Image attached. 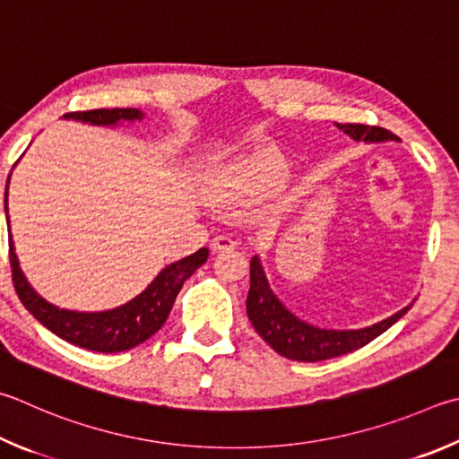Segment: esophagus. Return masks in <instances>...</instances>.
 Here are the masks:
<instances>
[{
    "label": "esophagus",
    "instance_id": "34e87169",
    "mask_svg": "<svg viewBox=\"0 0 459 459\" xmlns=\"http://www.w3.org/2000/svg\"><path fill=\"white\" fill-rule=\"evenodd\" d=\"M235 247H237L235 240H232L230 237H227V235H219V237H214V238H212V243H211L212 253L232 251V248H235Z\"/></svg>",
    "mask_w": 459,
    "mask_h": 459
}]
</instances>
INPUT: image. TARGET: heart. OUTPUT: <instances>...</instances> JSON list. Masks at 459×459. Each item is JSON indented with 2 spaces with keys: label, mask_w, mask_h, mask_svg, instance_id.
Instances as JSON below:
<instances>
[{
  "label": "heart",
  "mask_w": 459,
  "mask_h": 459,
  "mask_svg": "<svg viewBox=\"0 0 459 459\" xmlns=\"http://www.w3.org/2000/svg\"><path fill=\"white\" fill-rule=\"evenodd\" d=\"M287 166V158L279 150L261 148L216 166L206 177L204 186L216 201L263 196L285 178Z\"/></svg>",
  "instance_id": "b5f03b06"
}]
</instances>
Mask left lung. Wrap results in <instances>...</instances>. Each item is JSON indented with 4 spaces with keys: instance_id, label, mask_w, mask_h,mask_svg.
<instances>
[{
    "instance_id": "1",
    "label": "left lung",
    "mask_w": 459,
    "mask_h": 459,
    "mask_svg": "<svg viewBox=\"0 0 459 459\" xmlns=\"http://www.w3.org/2000/svg\"><path fill=\"white\" fill-rule=\"evenodd\" d=\"M335 126L357 143L377 144L389 143V140L399 143L395 134L379 126H365V124H335ZM411 305L413 303L387 316V319L371 325V327L347 331L315 327V325L299 319L279 301V297L273 293L269 281H266L261 258L256 255L251 258V289H248L247 297V315L258 335L287 359L315 363L351 353L355 349L368 345L375 337H379L381 333H385L391 325L397 323L411 309Z\"/></svg>"
}]
</instances>
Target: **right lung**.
Listing matches in <instances>:
<instances>
[{"instance_id": "1", "label": "right lung", "mask_w": 459, "mask_h": 459, "mask_svg": "<svg viewBox=\"0 0 459 459\" xmlns=\"http://www.w3.org/2000/svg\"><path fill=\"white\" fill-rule=\"evenodd\" d=\"M65 120H80L91 126H116L120 122H140L144 112L138 108H102V110L88 112H70L64 114ZM10 185V178H7ZM7 185H5V212H7ZM208 258V248H198L190 256L180 258L156 274V279L132 301L124 303L110 311L84 313V311H68L48 303L39 297L28 282L26 274L20 269L18 255L13 251V243L10 240V263H12V279L15 293H18L23 307L36 316V319L48 327L57 337L68 341L72 345L90 349L98 353H118L126 349L144 343L154 333L162 327L172 311L174 299L185 285L188 277L203 266Z\"/></svg>"}]
</instances>
